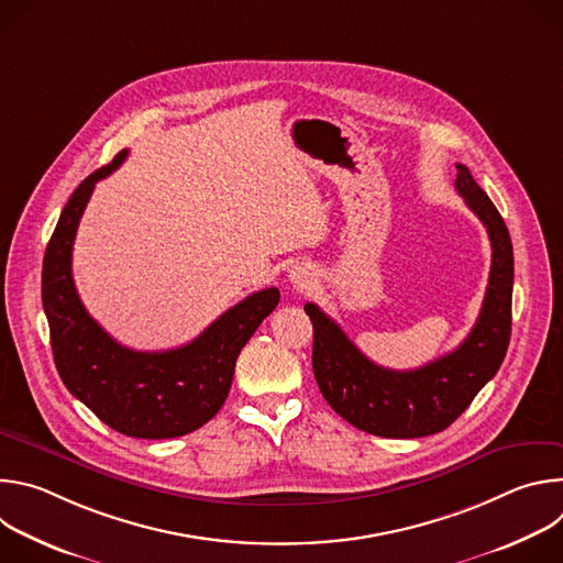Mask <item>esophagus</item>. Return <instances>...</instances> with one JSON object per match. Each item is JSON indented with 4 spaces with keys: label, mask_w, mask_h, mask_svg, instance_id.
<instances>
[{
    "label": "esophagus",
    "mask_w": 563,
    "mask_h": 563,
    "mask_svg": "<svg viewBox=\"0 0 563 563\" xmlns=\"http://www.w3.org/2000/svg\"><path fill=\"white\" fill-rule=\"evenodd\" d=\"M289 280H291V285L296 287V289H307L309 287V274L305 272V269H300V267H296V269H291V274H289Z\"/></svg>",
    "instance_id": "esophagus-1"
}]
</instances>
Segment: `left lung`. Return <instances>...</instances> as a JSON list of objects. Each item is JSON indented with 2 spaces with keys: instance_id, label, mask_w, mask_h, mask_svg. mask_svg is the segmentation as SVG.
I'll return each instance as SVG.
<instances>
[{
  "instance_id": "1",
  "label": "left lung",
  "mask_w": 563,
  "mask_h": 563,
  "mask_svg": "<svg viewBox=\"0 0 563 563\" xmlns=\"http://www.w3.org/2000/svg\"><path fill=\"white\" fill-rule=\"evenodd\" d=\"M454 187L488 229L493 247L484 305L454 352L417 369H387L372 363L325 311L305 305L313 325L311 365L320 391L336 415L374 437L419 439L445 430L499 372L508 352L515 280L510 233L465 165H456Z\"/></svg>"
}]
</instances>
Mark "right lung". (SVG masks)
<instances>
[{
  "label": "right lung",
  "instance_id": "obj_1",
  "mask_svg": "<svg viewBox=\"0 0 563 563\" xmlns=\"http://www.w3.org/2000/svg\"><path fill=\"white\" fill-rule=\"evenodd\" d=\"M129 151L91 174L68 198L48 240L42 302L55 367L66 389L109 428L133 439H174L211 421L229 394L235 358L276 309V287L240 300L191 343L167 352H135L113 341L85 309L70 274L73 240L96 183Z\"/></svg>",
  "mask_w": 563,
  "mask_h": 563
}]
</instances>
